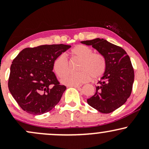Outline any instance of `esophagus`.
I'll return each mask as SVG.
<instances>
[{
    "label": "esophagus",
    "mask_w": 149,
    "mask_h": 149,
    "mask_svg": "<svg viewBox=\"0 0 149 149\" xmlns=\"http://www.w3.org/2000/svg\"><path fill=\"white\" fill-rule=\"evenodd\" d=\"M71 86L74 87V88H80L82 85H71Z\"/></svg>",
    "instance_id": "1"
}]
</instances>
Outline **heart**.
I'll list each match as a JSON object with an SVG mask.
<instances>
[{
	"mask_svg": "<svg viewBox=\"0 0 149 149\" xmlns=\"http://www.w3.org/2000/svg\"><path fill=\"white\" fill-rule=\"evenodd\" d=\"M71 55L80 59L78 72H69L61 81L67 85H79L91 78L98 79L104 75L107 68L105 58L100 53H94L90 47L83 45H76L70 51ZM53 69L59 78L64 76L69 70V64L64 54H59L53 61Z\"/></svg>",
	"mask_w": 149,
	"mask_h": 149,
	"instance_id": "obj_1",
	"label": "heart"
}]
</instances>
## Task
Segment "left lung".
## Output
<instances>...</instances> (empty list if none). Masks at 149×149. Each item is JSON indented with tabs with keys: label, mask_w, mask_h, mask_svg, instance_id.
I'll return each mask as SVG.
<instances>
[{
	"label": "left lung",
	"mask_w": 149,
	"mask_h": 149,
	"mask_svg": "<svg viewBox=\"0 0 149 149\" xmlns=\"http://www.w3.org/2000/svg\"><path fill=\"white\" fill-rule=\"evenodd\" d=\"M81 43L92 45L104 56L107 63L96 92L88 99V104L103 113L114 111L125 103L132 90L134 73L130 57L122 47L103 38L85 40Z\"/></svg>",
	"instance_id": "obj_1"
}]
</instances>
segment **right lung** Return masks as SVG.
Segmentation results:
<instances>
[{
    "label": "right lung",
    "instance_id": "1",
    "mask_svg": "<svg viewBox=\"0 0 149 149\" xmlns=\"http://www.w3.org/2000/svg\"><path fill=\"white\" fill-rule=\"evenodd\" d=\"M70 47L64 44L27 47L13 59L8 88L26 112L41 115L59 103L66 88L52 71L53 61Z\"/></svg>",
    "mask_w": 149,
    "mask_h": 149
}]
</instances>
